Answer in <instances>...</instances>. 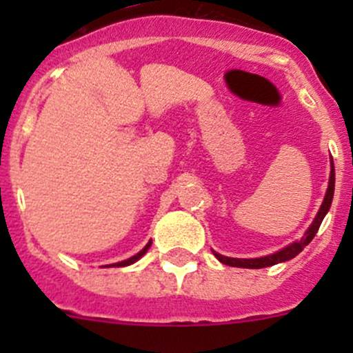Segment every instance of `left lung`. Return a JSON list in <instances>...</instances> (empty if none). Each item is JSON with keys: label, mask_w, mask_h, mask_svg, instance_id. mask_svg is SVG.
Listing matches in <instances>:
<instances>
[{"label": "left lung", "mask_w": 353, "mask_h": 353, "mask_svg": "<svg viewBox=\"0 0 353 353\" xmlns=\"http://www.w3.org/2000/svg\"><path fill=\"white\" fill-rule=\"evenodd\" d=\"M333 193H334V165H333V159H331V172H330V183H328V190H326V196L323 199V205L319 208L318 215H316L314 222L311 223L307 230H305L304 237L301 241H295L287 248L280 249V251L273 252V254L268 256H263V258H249V259H241V258H229V256H222L219 252H213L216 256L220 263L227 266H236V268H266V266H273V265H279V263L288 261V259L295 258L302 249L305 248L312 239H314L316 232H318L319 225H321L323 219L326 216L328 213L331 201H333Z\"/></svg>", "instance_id": "1"}]
</instances>
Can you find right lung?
<instances>
[{"label": "right lung", "mask_w": 353, "mask_h": 353, "mask_svg": "<svg viewBox=\"0 0 353 353\" xmlns=\"http://www.w3.org/2000/svg\"><path fill=\"white\" fill-rule=\"evenodd\" d=\"M150 245H152V241H150V243H148L147 245H145V248L141 249L140 252H137V254H134V256H131V258L124 259V261H119V263H114V265H108V266H128V265H133V263H137L138 259H140L141 256H143L145 252L148 251V248H150Z\"/></svg>", "instance_id": "right-lung-1"}]
</instances>
